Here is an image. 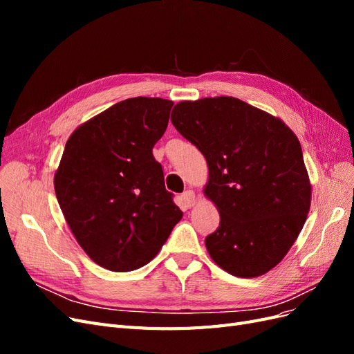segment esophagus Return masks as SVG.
<instances>
[{
  "mask_svg": "<svg viewBox=\"0 0 354 354\" xmlns=\"http://www.w3.org/2000/svg\"><path fill=\"white\" fill-rule=\"evenodd\" d=\"M195 199H196V196H195V192L194 190H186L185 194L181 195V202H183V205L186 208H190L192 205H194Z\"/></svg>",
  "mask_w": 354,
  "mask_h": 354,
  "instance_id": "34e87169",
  "label": "esophagus"
}]
</instances>
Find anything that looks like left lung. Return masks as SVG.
<instances>
[{
    "mask_svg": "<svg viewBox=\"0 0 354 354\" xmlns=\"http://www.w3.org/2000/svg\"><path fill=\"white\" fill-rule=\"evenodd\" d=\"M171 122L207 159L205 195L220 212L211 259L238 277L272 270L291 250L312 202L301 145L281 118L221 95L174 106Z\"/></svg>",
    "mask_w": 354,
    "mask_h": 354,
    "instance_id": "8db88e82",
    "label": "left lung"
}]
</instances>
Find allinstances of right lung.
<instances>
[{
    "instance_id": "1",
    "label": "right lung",
    "mask_w": 354,
    "mask_h": 354,
    "mask_svg": "<svg viewBox=\"0 0 354 354\" xmlns=\"http://www.w3.org/2000/svg\"><path fill=\"white\" fill-rule=\"evenodd\" d=\"M173 104L159 97L127 99L68 138L55 173L56 196L75 239L104 269H140L183 217L152 153Z\"/></svg>"
}]
</instances>
